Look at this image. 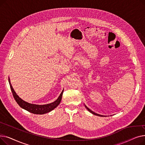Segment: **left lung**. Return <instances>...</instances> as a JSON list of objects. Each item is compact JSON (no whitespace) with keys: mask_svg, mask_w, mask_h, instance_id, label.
<instances>
[{"mask_svg":"<svg viewBox=\"0 0 145 145\" xmlns=\"http://www.w3.org/2000/svg\"><path fill=\"white\" fill-rule=\"evenodd\" d=\"M85 107H86V108L88 109V110H89V112H90V113H92V114H93V115H96V116H102V117H103V116H103V115H99V114H97V113H95L94 112H93L92 110H91L90 109H89L87 106L85 105Z\"/></svg>","mask_w":145,"mask_h":145,"instance_id":"1","label":"left lung"}]
</instances>
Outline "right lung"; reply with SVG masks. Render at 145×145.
<instances>
[{"mask_svg":"<svg viewBox=\"0 0 145 145\" xmlns=\"http://www.w3.org/2000/svg\"><path fill=\"white\" fill-rule=\"evenodd\" d=\"M9 82L10 87L12 90V92L13 96V97L14 98L15 101L18 103V104L20 106V107L24 109L25 110L34 114H37V115H43L44 113H47L52 110L56 108L57 106L60 104L61 100H62V95L63 93V90L62 92H61L60 96L58 97L57 99L51 103L46 104V105H35V104H32L29 103L28 102H26L22 100L20 97L16 94V93L14 92V90L11 85L10 79L9 78Z\"/></svg>","mask_w":145,"mask_h":145,"instance_id":"right-lung-1","label":"right lung"}]
</instances>
